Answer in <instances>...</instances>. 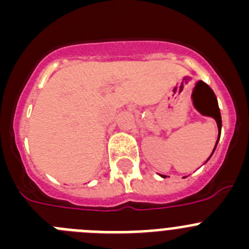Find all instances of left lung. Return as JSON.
<instances>
[{"label":"left lung","instance_id":"1","mask_svg":"<svg viewBox=\"0 0 249 249\" xmlns=\"http://www.w3.org/2000/svg\"><path fill=\"white\" fill-rule=\"evenodd\" d=\"M197 85H203V87L206 89H208V92H210L211 93V97L213 98V102H214V105H215V107H214V109H213L212 112H208V116H211V117H213L215 120V122H217V126H218V131L221 132V128H222V118H221V112H219V108H218V102H217V98H215V94L213 93V91H212V89H211L210 86L207 85V83H204V82H202V81H198V82H197ZM218 140H219V137H218ZM218 140H217V142H215V146H214V149H215V147H217V143H218ZM214 149H213V152H214ZM213 152H212V155H213ZM211 155V156H212ZM210 156V157H211Z\"/></svg>","mask_w":249,"mask_h":249}]
</instances>
